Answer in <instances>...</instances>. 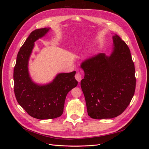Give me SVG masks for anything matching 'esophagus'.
Here are the masks:
<instances>
[{
	"instance_id": "obj_1",
	"label": "esophagus",
	"mask_w": 149,
	"mask_h": 149,
	"mask_svg": "<svg viewBox=\"0 0 149 149\" xmlns=\"http://www.w3.org/2000/svg\"><path fill=\"white\" fill-rule=\"evenodd\" d=\"M75 78L78 81V82H80L81 80L82 79V76H81V73H79V72H78L75 75Z\"/></svg>"
}]
</instances>
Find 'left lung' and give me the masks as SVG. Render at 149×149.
<instances>
[{"mask_svg": "<svg viewBox=\"0 0 149 149\" xmlns=\"http://www.w3.org/2000/svg\"><path fill=\"white\" fill-rule=\"evenodd\" d=\"M113 51L84 60L81 64L84 77L81 81L89 116L111 119L119 116L131 101L136 89L135 66L128 46L118 35Z\"/></svg>", "mask_w": 149, "mask_h": 149, "instance_id": "left-lung-1", "label": "left lung"}]
</instances>
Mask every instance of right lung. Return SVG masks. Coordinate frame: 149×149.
<instances>
[{
  "instance_id": "right-lung-1",
  "label": "right lung",
  "mask_w": 149,
  "mask_h": 149,
  "mask_svg": "<svg viewBox=\"0 0 149 149\" xmlns=\"http://www.w3.org/2000/svg\"><path fill=\"white\" fill-rule=\"evenodd\" d=\"M49 28L35 30L26 38L17 56L13 70L14 93L18 103L31 117L38 119L58 118L63 112L67 94L78 85L76 71L59 73L47 84L35 83L29 73V60L34 42L43 37Z\"/></svg>"
}]
</instances>
